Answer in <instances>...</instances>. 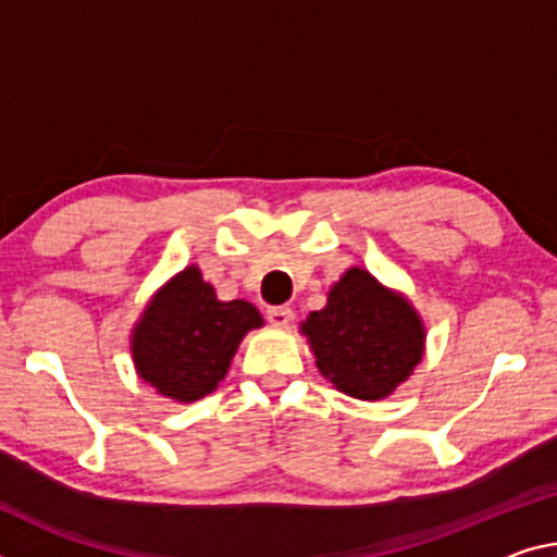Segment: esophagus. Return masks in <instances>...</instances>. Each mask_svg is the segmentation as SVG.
Instances as JSON below:
<instances>
[{"label":"esophagus","mask_w":557,"mask_h":557,"mask_svg":"<svg viewBox=\"0 0 557 557\" xmlns=\"http://www.w3.org/2000/svg\"><path fill=\"white\" fill-rule=\"evenodd\" d=\"M293 317H295V312H293V307H270L268 310V320H270V324H275V326H287L289 322H293Z\"/></svg>","instance_id":"1"}]
</instances>
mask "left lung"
<instances>
[{"label": "left lung", "instance_id": "left-lung-1", "mask_svg": "<svg viewBox=\"0 0 557 557\" xmlns=\"http://www.w3.org/2000/svg\"><path fill=\"white\" fill-rule=\"evenodd\" d=\"M314 364L334 389L361 401L389 396L423 357L426 330L401 293L372 272L349 268L326 295L324 310L299 324Z\"/></svg>", "mask_w": 557, "mask_h": 557}]
</instances>
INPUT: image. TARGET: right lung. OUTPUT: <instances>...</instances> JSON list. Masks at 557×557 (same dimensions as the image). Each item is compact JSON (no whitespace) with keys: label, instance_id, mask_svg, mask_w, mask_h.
Instances as JSON below:
<instances>
[{"label":"right lung","instance_id":"1","mask_svg":"<svg viewBox=\"0 0 557 557\" xmlns=\"http://www.w3.org/2000/svg\"><path fill=\"white\" fill-rule=\"evenodd\" d=\"M258 307L218 299L196 264L158 289L131 334L136 372L168 399L190 404L215 392L250 330L262 326Z\"/></svg>","mask_w":557,"mask_h":557}]
</instances>
